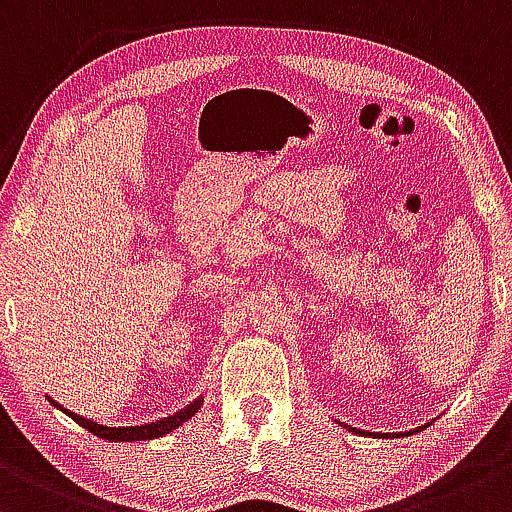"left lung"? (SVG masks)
<instances>
[{"label": "left lung", "mask_w": 512, "mask_h": 512, "mask_svg": "<svg viewBox=\"0 0 512 512\" xmlns=\"http://www.w3.org/2000/svg\"><path fill=\"white\" fill-rule=\"evenodd\" d=\"M401 435H404V433H401Z\"/></svg>", "instance_id": "1"}]
</instances>
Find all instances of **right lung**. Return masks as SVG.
Wrapping results in <instances>:
<instances>
[{
    "instance_id": "add662e5",
    "label": "right lung",
    "mask_w": 512,
    "mask_h": 512,
    "mask_svg": "<svg viewBox=\"0 0 512 512\" xmlns=\"http://www.w3.org/2000/svg\"><path fill=\"white\" fill-rule=\"evenodd\" d=\"M48 401H50V404L55 406V409L65 411L67 416L72 418V421H77L79 426L89 430V433L99 435V438H103V440H111V442H123V440H125V442H135V440H152V438H164L166 433H171V430H176V428L181 426V423H186L188 418L195 416V413H198L200 406H203V396H198V399L191 401V404H188L186 409L176 411L174 416H166V418H162V421L147 423V426H125V428H111V426H101V423H94V421H89V418H82V416H77V413H72L70 409H62V406L57 404L55 399H50V396H48Z\"/></svg>"
}]
</instances>
